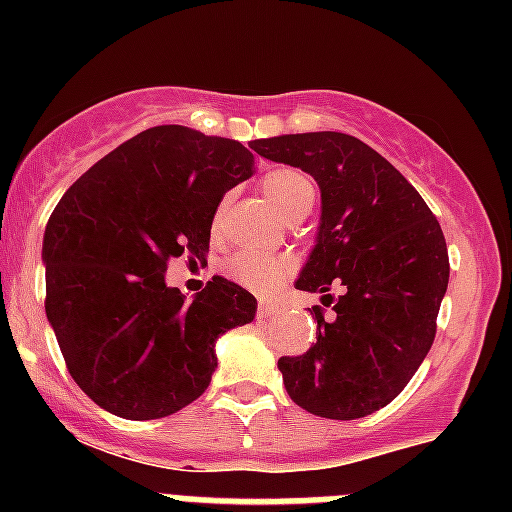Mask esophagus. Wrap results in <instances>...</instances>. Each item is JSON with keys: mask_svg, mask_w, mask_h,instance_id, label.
I'll list each match as a JSON object with an SVG mask.
<instances>
[{"mask_svg": "<svg viewBox=\"0 0 512 512\" xmlns=\"http://www.w3.org/2000/svg\"><path fill=\"white\" fill-rule=\"evenodd\" d=\"M277 312V307L272 302H267V299H260V304H257V317L260 319H267L272 317V314Z\"/></svg>", "mask_w": 512, "mask_h": 512, "instance_id": "esophagus-1", "label": "esophagus"}]
</instances>
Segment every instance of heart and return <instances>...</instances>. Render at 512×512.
Returning <instances> with one entry per match:
<instances>
[{
  "label": "heart",
  "instance_id": "b5f03b06",
  "mask_svg": "<svg viewBox=\"0 0 512 512\" xmlns=\"http://www.w3.org/2000/svg\"><path fill=\"white\" fill-rule=\"evenodd\" d=\"M262 193L265 198L275 205L277 213L285 218L302 213V210L312 208L314 203V183L304 173L294 168H277L262 178ZM223 210L215 215L213 227L218 230ZM292 270V260L285 255H260V252H240V255L230 257L225 265V272L240 285L255 289V292H267L282 280Z\"/></svg>",
  "mask_w": 512,
  "mask_h": 512
}]
</instances>
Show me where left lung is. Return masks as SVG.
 <instances>
[{
  "label": "left lung",
  "mask_w": 512,
  "mask_h": 512,
  "mask_svg": "<svg viewBox=\"0 0 512 512\" xmlns=\"http://www.w3.org/2000/svg\"><path fill=\"white\" fill-rule=\"evenodd\" d=\"M250 148L312 175L322 195L294 287L319 292L337 314L314 307L317 342L277 361L289 399L337 421L374 414L404 391L436 337L451 272L441 225L389 160L347 133H287ZM332 281L345 285L339 300L326 294Z\"/></svg>",
  "instance_id": "1"
}]
</instances>
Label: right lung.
<instances>
[{"mask_svg":"<svg viewBox=\"0 0 512 512\" xmlns=\"http://www.w3.org/2000/svg\"><path fill=\"white\" fill-rule=\"evenodd\" d=\"M255 175L240 141L156 126L91 165L44 232L46 319L69 374L128 421L193 404L210 386L215 344L250 324L257 299L225 277L185 299L165 262L208 250L227 190Z\"/></svg>","mask_w":512,"mask_h":512,"instance_id":"right-lung-1","label":"right lung"}]
</instances>
